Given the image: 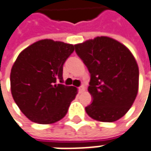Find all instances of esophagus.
Here are the masks:
<instances>
[{"label": "esophagus", "mask_w": 151, "mask_h": 151, "mask_svg": "<svg viewBox=\"0 0 151 151\" xmlns=\"http://www.w3.org/2000/svg\"><path fill=\"white\" fill-rule=\"evenodd\" d=\"M78 91L79 92H82L83 91H84V86L82 84V85H80L79 87H78Z\"/></svg>", "instance_id": "34e87169"}]
</instances>
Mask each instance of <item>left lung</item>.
I'll use <instances>...</instances> for the list:
<instances>
[{
	"mask_svg": "<svg viewBox=\"0 0 151 151\" xmlns=\"http://www.w3.org/2000/svg\"><path fill=\"white\" fill-rule=\"evenodd\" d=\"M76 54L86 66L92 102L85 111L92 119L113 122L130 109L138 90V67L132 53L108 37L76 44Z\"/></svg>",
	"mask_w": 151,
	"mask_h": 151,
	"instance_id": "1",
	"label": "left lung"
}]
</instances>
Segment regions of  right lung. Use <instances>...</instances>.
I'll use <instances>...</instances> for the list:
<instances>
[{
	"instance_id": "add662e5",
	"label": "right lung",
	"mask_w": 151,
	"mask_h": 151,
	"mask_svg": "<svg viewBox=\"0 0 151 151\" xmlns=\"http://www.w3.org/2000/svg\"><path fill=\"white\" fill-rule=\"evenodd\" d=\"M73 51L72 44L44 39L19 55L11 70V91L31 121L51 124L67 114L77 88L63 84V65Z\"/></svg>"
}]
</instances>
